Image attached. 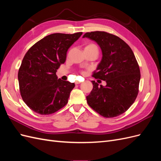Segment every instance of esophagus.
<instances>
[{
	"mask_svg": "<svg viewBox=\"0 0 161 161\" xmlns=\"http://www.w3.org/2000/svg\"><path fill=\"white\" fill-rule=\"evenodd\" d=\"M81 82H79V81H76V82H75V84L76 85H79V84H80Z\"/></svg>",
	"mask_w": 161,
	"mask_h": 161,
	"instance_id": "esophagus-1",
	"label": "esophagus"
}]
</instances>
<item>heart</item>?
<instances>
[{"mask_svg": "<svg viewBox=\"0 0 161 161\" xmlns=\"http://www.w3.org/2000/svg\"><path fill=\"white\" fill-rule=\"evenodd\" d=\"M85 50H97V47L92 43H89V44L86 45L85 47Z\"/></svg>", "mask_w": 161, "mask_h": 161, "instance_id": "b5f03b06", "label": "heart"}]
</instances>
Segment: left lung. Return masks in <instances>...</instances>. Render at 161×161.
Instances as JSON below:
<instances>
[{
	"mask_svg": "<svg viewBox=\"0 0 161 161\" xmlns=\"http://www.w3.org/2000/svg\"><path fill=\"white\" fill-rule=\"evenodd\" d=\"M82 37L99 46L102 58L92 76L106 82L103 86L91 81L93 87L86 96L87 103L105 118L124 114L137 97L140 80L139 66L132 50L119 37L105 31L88 32Z\"/></svg>",
	"mask_w": 161,
	"mask_h": 161,
	"instance_id": "obj_1",
	"label": "left lung"
}]
</instances>
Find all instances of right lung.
<instances>
[{
    "label": "right lung",
    "mask_w": 161,
    "mask_h": 161,
    "mask_svg": "<svg viewBox=\"0 0 161 161\" xmlns=\"http://www.w3.org/2000/svg\"><path fill=\"white\" fill-rule=\"evenodd\" d=\"M82 34H50L25 53L18 72L19 90L23 101L36 113L52 114L67 104L75 85L58 79L56 72Z\"/></svg>",
    "instance_id": "right-lung-1"
}]
</instances>
